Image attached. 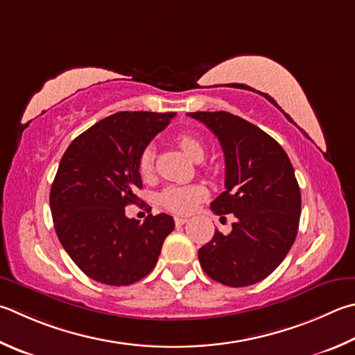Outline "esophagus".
Wrapping results in <instances>:
<instances>
[{
  "instance_id": "34e87169",
  "label": "esophagus",
  "mask_w": 355,
  "mask_h": 355,
  "mask_svg": "<svg viewBox=\"0 0 355 355\" xmlns=\"http://www.w3.org/2000/svg\"><path fill=\"white\" fill-rule=\"evenodd\" d=\"M186 222H188V218L186 217H175V225H178V227H182V225H184Z\"/></svg>"
}]
</instances>
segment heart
Returning <instances> with one entry per match:
<instances>
[{"instance_id": "b5f03b06", "label": "heart", "mask_w": 355, "mask_h": 355, "mask_svg": "<svg viewBox=\"0 0 355 355\" xmlns=\"http://www.w3.org/2000/svg\"><path fill=\"white\" fill-rule=\"evenodd\" d=\"M177 143L192 159L200 161L205 155V147L202 141L188 133H182L177 137ZM153 161L155 153L152 147H146L141 152L138 159V172L143 178H149L153 172ZM208 196V189L203 184H175L163 191L159 200L166 209L175 214H188L202 200Z\"/></svg>"}]
</instances>
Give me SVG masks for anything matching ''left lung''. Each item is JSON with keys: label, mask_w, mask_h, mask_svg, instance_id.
I'll list each match as a JSON object with an SVG mask.
<instances>
[{"label": "left lung", "mask_w": 355, "mask_h": 355, "mask_svg": "<svg viewBox=\"0 0 355 355\" xmlns=\"http://www.w3.org/2000/svg\"><path fill=\"white\" fill-rule=\"evenodd\" d=\"M188 116L216 135L225 155V191L211 209L217 216L236 217L230 234L216 230L198 250L200 266L220 284H256L284 261L298 233L301 192L293 166L270 135L239 116L227 112Z\"/></svg>", "instance_id": "obj_1"}]
</instances>
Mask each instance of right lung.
Returning <instances> with one entry per match:
<instances>
[{
	"mask_svg": "<svg viewBox=\"0 0 355 355\" xmlns=\"http://www.w3.org/2000/svg\"><path fill=\"white\" fill-rule=\"evenodd\" d=\"M175 113L119 112L96 122L60 159L49 205L57 237L88 278L128 286L157 266L175 222L167 214L143 223L125 216L143 188L138 159Z\"/></svg>",
	"mask_w": 355,
	"mask_h": 355,
	"instance_id": "obj_1",
	"label": "right lung"
}]
</instances>
